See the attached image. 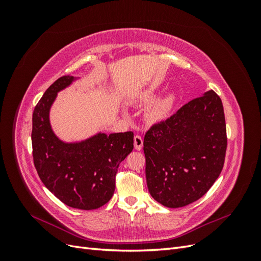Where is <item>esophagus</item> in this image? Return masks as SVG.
<instances>
[{
    "label": "esophagus",
    "instance_id": "34e87169",
    "mask_svg": "<svg viewBox=\"0 0 261 261\" xmlns=\"http://www.w3.org/2000/svg\"><path fill=\"white\" fill-rule=\"evenodd\" d=\"M134 145H135L136 150H141L144 146V139L140 135H136L134 137Z\"/></svg>",
    "mask_w": 261,
    "mask_h": 261
}]
</instances>
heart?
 I'll use <instances>...</instances> for the list:
<instances>
[{"instance_id": "heart-1", "label": "heart", "mask_w": 261, "mask_h": 261, "mask_svg": "<svg viewBox=\"0 0 261 261\" xmlns=\"http://www.w3.org/2000/svg\"><path fill=\"white\" fill-rule=\"evenodd\" d=\"M153 98H154V93L151 90H148L140 93L139 96L136 97L135 99L130 100V103L133 105L144 103V102L152 100ZM174 102H175V96L173 93H169L167 96L151 102L145 112V118L147 120V122L154 124L165 120V118L170 115L173 107H174Z\"/></svg>"}]
</instances>
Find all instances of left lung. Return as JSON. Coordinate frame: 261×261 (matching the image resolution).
<instances>
[{
    "label": "left lung",
    "mask_w": 261,
    "mask_h": 261,
    "mask_svg": "<svg viewBox=\"0 0 261 261\" xmlns=\"http://www.w3.org/2000/svg\"><path fill=\"white\" fill-rule=\"evenodd\" d=\"M226 145L222 101L209 90L146 133L144 152L150 195L168 208L198 200L222 171Z\"/></svg>",
    "instance_id": "left-lung-1"
}]
</instances>
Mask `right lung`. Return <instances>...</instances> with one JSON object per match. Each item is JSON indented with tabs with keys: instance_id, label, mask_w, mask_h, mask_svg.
Wrapping results in <instances>:
<instances>
[{
	"instance_id": "1",
	"label": "right lung",
	"mask_w": 261,
	"mask_h": 261,
	"mask_svg": "<svg viewBox=\"0 0 261 261\" xmlns=\"http://www.w3.org/2000/svg\"><path fill=\"white\" fill-rule=\"evenodd\" d=\"M76 78L63 76L45 90L33 114V156L44 186L66 206L98 209L112 198L120 163L134 148V133H98L77 143L62 141L50 124L58 92Z\"/></svg>"
}]
</instances>
